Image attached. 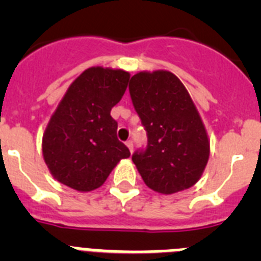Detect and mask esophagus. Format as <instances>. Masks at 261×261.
Returning a JSON list of instances; mask_svg holds the SVG:
<instances>
[{
    "mask_svg": "<svg viewBox=\"0 0 261 261\" xmlns=\"http://www.w3.org/2000/svg\"><path fill=\"white\" fill-rule=\"evenodd\" d=\"M126 146H128L129 151L132 153V151H133V142L130 141V140H129V141H126Z\"/></svg>",
    "mask_w": 261,
    "mask_h": 261,
    "instance_id": "obj_1",
    "label": "esophagus"
}]
</instances>
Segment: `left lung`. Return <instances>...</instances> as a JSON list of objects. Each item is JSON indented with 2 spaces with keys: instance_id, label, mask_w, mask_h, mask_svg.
<instances>
[{
  "instance_id": "obj_1",
  "label": "left lung",
  "mask_w": 261,
  "mask_h": 261,
  "mask_svg": "<svg viewBox=\"0 0 261 261\" xmlns=\"http://www.w3.org/2000/svg\"><path fill=\"white\" fill-rule=\"evenodd\" d=\"M133 107L147 135L133 163L149 188L163 195L197 183L209 159V140L199 112L171 71H140L129 82Z\"/></svg>"
}]
</instances>
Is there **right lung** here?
<instances>
[{"label":"right lung","mask_w":261,"mask_h":261,"mask_svg":"<svg viewBox=\"0 0 261 261\" xmlns=\"http://www.w3.org/2000/svg\"><path fill=\"white\" fill-rule=\"evenodd\" d=\"M129 77L128 71L96 66L69 86L43 136L44 161L60 183L80 192L96 190L120 159L130 155L111 116Z\"/></svg>","instance_id":"right-lung-1"}]
</instances>
